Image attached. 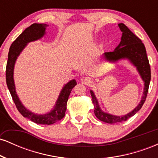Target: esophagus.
I'll return each instance as SVG.
<instances>
[{
    "mask_svg": "<svg viewBox=\"0 0 158 158\" xmlns=\"http://www.w3.org/2000/svg\"><path fill=\"white\" fill-rule=\"evenodd\" d=\"M80 80H81V82L82 83V84H85L86 85L91 84V81H92L91 79H90V78L88 77H84L81 78Z\"/></svg>",
    "mask_w": 158,
    "mask_h": 158,
    "instance_id": "obj_1",
    "label": "esophagus"
}]
</instances>
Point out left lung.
Here are the masks:
<instances>
[{"mask_svg":"<svg viewBox=\"0 0 158 158\" xmlns=\"http://www.w3.org/2000/svg\"><path fill=\"white\" fill-rule=\"evenodd\" d=\"M118 26L123 32L121 41L115 50L112 52H106L103 53L105 59L108 61L115 62L120 59H128L137 68V71L144 81V91L138 106L132 111L123 116H115L105 113L101 110L99 102L94 95V92L90 90L92 101L94 106V114L99 120L102 122L114 124L126 121L127 119L134 116L138 110H140L147 97L148 87L151 80V68L146 55V50L142 41L132 32L124 23H119Z\"/></svg>","mask_w":158,"mask_h":158,"instance_id":"8db88e82","label":"left lung"}]
</instances>
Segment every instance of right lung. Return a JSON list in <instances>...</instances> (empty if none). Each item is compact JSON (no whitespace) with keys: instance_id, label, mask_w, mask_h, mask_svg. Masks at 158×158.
Masks as SVG:
<instances>
[{"instance_id":"add662e5","label":"right lung","mask_w":158,"mask_h":158,"mask_svg":"<svg viewBox=\"0 0 158 158\" xmlns=\"http://www.w3.org/2000/svg\"><path fill=\"white\" fill-rule=\"evenodd\" d=\"M48 24L45 23H33L27 27L22 33L11 44L8 53V61L6 68V80L8 89L10 90L12 99L15 102L16 108L23 117H27L32 122L41 125H51L61 120L64 117L67 109V102L70 92L76 85H77L75 79L70 81L63 87L59 98L51 111L45 114H36L27 110L20 101L15 91V82L13 79L14 66L18 56L29 42L36 41L45 35Z\"/></svg>"}]
</instances>
